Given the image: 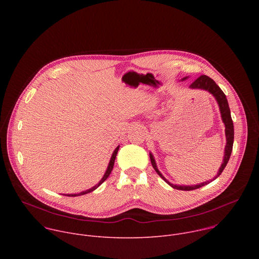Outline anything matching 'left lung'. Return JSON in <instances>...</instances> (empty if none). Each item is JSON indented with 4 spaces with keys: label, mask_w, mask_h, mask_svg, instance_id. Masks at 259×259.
Here are the masks:
<instances>
[{
    "label": "left lung",
    "mask_w": 259,
    "mask_h": 259,
    "mask_svg": "<svg viewBox=\"0 0 259 259\" xmlns=\"http://www.w3.org/2000/svg\"><path fill=\"white\" fill-rule=\"evenodd\" d=\"M187 79L183 78L182 81H184ZM190 87L192 89H202V90H206L208 92H210L216 99L217 103H218V106H219V109H220V114H221V119H223V122L225 123V126H226V137H227V145H226V149H225V157H224V161H223V164H221L220 168H219V171L217 173V175L212 179H216L221 173H223L224 169L226 168L229 160H230V157H231V154H232V151H233V144H234V123H233V120H232V117H231V110H230V106H229V102H228V99H227V96L226 94L223 92V90H221L219 88V86H217V84L211 79L209 78L208 76H201L199 77L195 82H193ZM150 158H151V162H152V165L154 167V169L156 170V172L169 184L170 187H172L173 189H176V190H180V191H193V190H197V189H200L204 186H206V184L210 183L211 181H206V182H203V183H200V184H196V186H177V184H173V183H170L162 174L161 172L159 171V169L157 168V164H156V161L154 159V156L152 154H150Z\"/></svg>",
    "instance_id": "obj_1"
}]
</instances>
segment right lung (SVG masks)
Wrapping results in <instances>:
<instances>
[{"label":"right lung","instance_id":"1","mask_svg":"<svg viewBox=\"0 0 259 259\" xmlns=\"http://www.w3.org/2000/svg\"><path fill=\"white\" fill-rule=\"evenodd\" d=\"M119 147L120 146H117V149L115 150V152L113 153V155H112V158H110V161H109V163H108V166H107V169H106V171H105V173H104V175H103V177L101 178V180L96 184L95 187H93V188H91V189H89V190H87V191H84V192H81V193H79V194H71V195H64V196H67V197H77V196H82V195H86V194H88V193H91V192H93L94 190H96L100 184L109 176V174H110V172H112V170H113V168H114V164H115V160H116V157H117V154H118V151H119Z\"/></svg>","mask_w":259,"mask_h":259}]
</instances>
